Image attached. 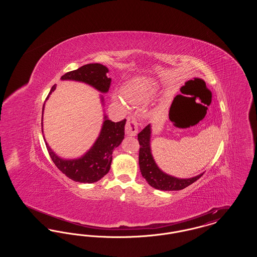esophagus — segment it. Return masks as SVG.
<instances>
[{"label": "esophagus", "mask_w": 257, "mask_h": 257, "mask_svg": "<svg viewBox=\"0 0 257 257\" xmlns=\"http://www.w3.org/2000/svg\"><path fill=\"white\" fill-rule=\"evenodd\" d=\"M138 125H139V123L137 121V119L133 116H129L127 118V122L125 126V133L128 136L135 137L136 135L138 134V129H139Z\"/></svg>", "instance_id": "esophagus-1"}]
</instances>
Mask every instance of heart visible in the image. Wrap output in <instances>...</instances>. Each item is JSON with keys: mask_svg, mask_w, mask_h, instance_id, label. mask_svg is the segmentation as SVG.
I'll use <instances>...</instances> for the list:
<instances>
[{"mask_svg": "<svg viewBox=\"0 0 257 257\" xmlns=\"http://www.w3.org/2000/svg\"><path fill=\"white\" fill-rule=\"evenodd\" d=\"M157 89V84L152 78L138 77L127 82L121 88L123 98L132 104H139L151 97ZM115 102H120L118 97H114Z\"/></svg>", "mask_w": 257, "mask_h": 257, "instance_id": "1", "label": "heart"}]
</instances>
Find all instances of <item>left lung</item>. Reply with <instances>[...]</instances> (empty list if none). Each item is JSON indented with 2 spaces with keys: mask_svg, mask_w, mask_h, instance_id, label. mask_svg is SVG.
Returning a JSON list of instances; mask_svg holds the SVG:
<instances>
[{
  "mask_svg": "<svg viewBox=\"0 0 257 257\" xmlns=\"http://www.w3.org/2000/svg\"><path fill=\"white\" fill-rule=\"evenodd\" d=\"M150 135L151 127L150 124H148L144 130H142L138 134V140L140 144V170L143 177L146 178L147 183L151 187L162 191H179L196 182L197 179H199L203 175V173H201L193 178L180 179L161 171L151 154Z\"/></svg>",
  "mask_w": 257,
  "mask_h": 257,
  "instance_id": "8db88e82",
  "label": "left lung"
}]
</instances>
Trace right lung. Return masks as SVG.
<instances>
[{
  "label": "right lung",
  "mask_w": 257,
  "mask_h": 257,
  "mask_svg": "<svg viewBox=\"0 0 257 257\" xmlns=\"http://www.w3.org/2000/svg\"><path fill=\"white\" fill-rule=\"evenodd\" d=\"M108 68L100 63H88L82 67L67 72L61 76V80H72L86 83L93 86L100 92H108L111 79L107 77ZM56 89V85L52 86L49 94ZM103 102V98H102ZM42 109V117H43ZM104 122L100 135L92 147L81 158L64 160L60 158L50 148L46 143L50 157L56 167L65 174L68 178L80 183L97 182L110 171V163L112 160V151L118 147L124 139V126L126 119L118 122H113L104 117ZM42 124V123H41ZM43 133V129H42Z\"/></svg>",
  "instance_id": "obj_1"
}]
</instances>
